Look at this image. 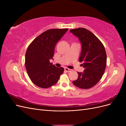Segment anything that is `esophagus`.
Instances as JSON below:
<instances>
[{
	"mask_svg": "<svg viewBox=\"0 0 126 126\" xmlns=\"http://www.w3.org/2000/svg\"><path fill=\"white\" fill-rule=\"evenodd\" d=\"M64 70H65L66 71H67V72H70V71H72V70L71 69H69V68H64Z\"/></svg>",
	"mask_w": 126,
	"mask_h": 126,
	"instance_id": "34e87169",
	"label": "esophagus"
}]
</instances>
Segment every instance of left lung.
I'll return each mask as SVG.
<instances>
[{
  "mask_svg": "<svg viewBox=\"0 0 126 126\" xmlns=\"http://www.w3.org/2000/svg\"><path fill=\"white\" fill-rule=\"evenodd\" d=\"M70 32L79 38L82 50L79 62L85 68L78 72V78L72 81L81 89H89L100 81L104 74L107 64L105 48L101 41L89 30L83 28L71 29Z\"/></svg>",
  "mask_w": 126,
  "mask_h": 126,
  "instance_id": "1",
  "label": "left lung"
}]
</instances>
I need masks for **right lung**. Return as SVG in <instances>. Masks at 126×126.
Listing matches in <instances>:
<instances>
[{
    "instance_id": "add662e5",
    "label": "right lung",
    "mask_w": 126,
    "mask_h": 126,
    "mask_svg": "<svg viewBox=\"0 0 126 126\" xmlns=\"http://www.w3.org/2000/svg\"><path fill=\"white\" fill-rule=\"evenodd\" d=\"M48 29L37 37L27 49L25 67L29 77L37 86L48 88L55 85L64 71L50 62L53 58L56 45L68 30Z\"/></svg>"
}]
</instances>
